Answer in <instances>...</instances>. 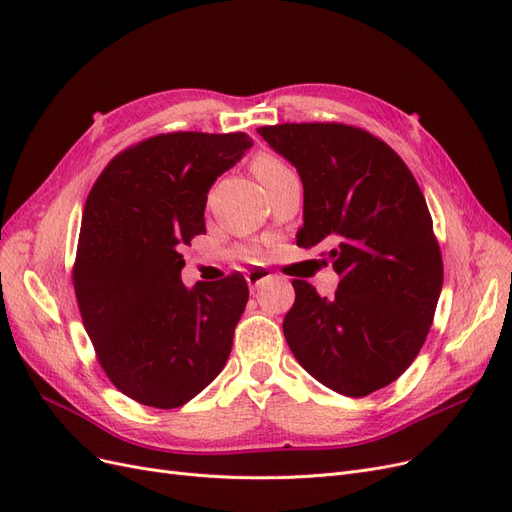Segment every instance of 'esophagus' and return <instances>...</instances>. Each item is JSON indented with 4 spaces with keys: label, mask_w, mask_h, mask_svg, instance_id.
<instances>
[{
    "label": "esophagus",
    "mask_w": 512,
    "mask_h": 512,
    "mask_svg": "<svg viewBox=\"0 0 512 512\" xmlns=\"http://www.w3.org/2000/svg\"><path fill=\"white\" fill-rule=\"evenodd\" d=\"M271 277H273V275H271L267 269H252L250 273L245 275V280H247V286H250V290L254 292V290H258L262 284L269 282Z\"/></svg>",
    "instance_id": "1"
}]
</instances>
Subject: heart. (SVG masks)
Masks as SVG:
<instances>
[{"mask_svg": "<svg viewBox=\"0 0 512 512\" xmlns=\"http://www.w3.org/2000/svg\"><path fill=\"white\" fill-rule=\"evenodd\" d=\"M252 166H254L256 177L265 185H271L275 181H282V179L294 175L292 168L280 156H275V153H269V151L260 153Z\"/></svg>", "mask_w": 512, "mask_h": 512, "instance_id": "heart-1", "label": "heart"}]
</instances>
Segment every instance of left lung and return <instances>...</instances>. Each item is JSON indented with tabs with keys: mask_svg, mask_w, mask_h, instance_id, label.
<instances>
[{
	"mask_svg": "<svg viewBox=\"0 0 512 512\" xmlns=\"http://www.w3.org/2000/svg\"><path fill=\"white\" fill-rule=\"evenodd\" d=\"M258 134L303 183L297 245L324 243L335 297L294 280L284 318L299 365L331 391L365 397L397 380L423 348L442 290L425 196L397 153L344 123H282Z\"/></svg>",
	"mask_w": 512,
	"mask_h": 512,
	"instance_id": "obj_1",
	"label": "left lung"
}]
</instances>
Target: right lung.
<instances>
[{
  "label": "right lung",
  "mask_w": 512,
  "mask_h": 512,
  "mask_svg": "<svg viewBox=\"0 0 512 512\" xmlns=\"http://www.w3.org/2000/svg\"><path fill=\"white\" fill-rule=\"evenodd\" d=\"M252 145L243 132L153 136L119 153L87 196L76 301L106 376L138 404H188L228 361L247 282L183 286L181 252L207 232L211 185Z\"/></svg>",
  "instance_id": "1"
}]
</instances>
